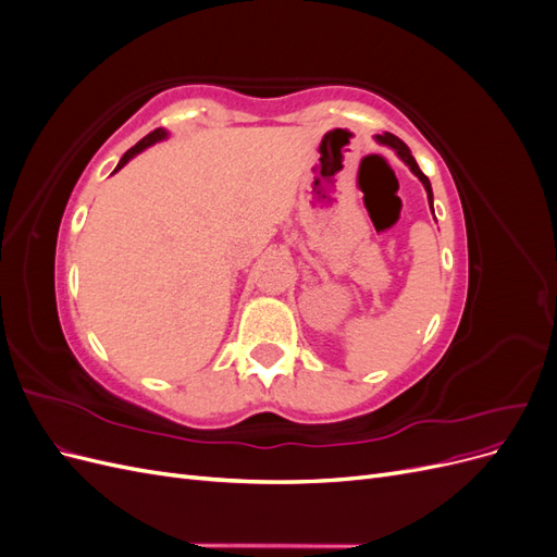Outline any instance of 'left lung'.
Here are the masks:
<instances>
[{
	"mask_svg": "<svg viewBox=\"0 0 557 557\" xmlns=\"http://www.w3.org/2000/svg\"><path fill=\"white\" fill-rule=\"evenodd\" d=\"M376 141L379 144H383V146H391L393 150H395V153H397V158L404 162V164H407L409 166V170L418 176V181L420 183H423V188H425V193H428V201H430V209H432V185H430V178L423 174V172H420V166L416 164V160H413V156H411V150H409V146L407 144H404L401 139H397L395 137V134H391V132H383V134H376ZM432 213H434V209H432Z\"/></svg>",
	"mask_w": 557,
	"mask_h": 557,
	"instance_id": "left-lung-1",
	"label": "left lung"
}]
</instances>
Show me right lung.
<instances>
[{"label": "right lung", "instance_id": "add662e5", "mask_svg": "<svg viewBox=\"0 0 557 557\" xmlns=\"http://www.w3.org/2000/svg\"><path fill=\"white\" fill-rule=\"evenodd\" d=\"M166 137H170V132H166L164 127H158L156 132H150V134H148V137H144V139H141V141H139L137 146H132V148L127 150V153H125V156L121 158V162H117V166H115V170H113V174H115V172H121V170H123V166H125V164H127V162H129V160H132L134 156H139V153H144V150H146V148H150V146H153V144H158V141H164Z\"/></svg>", "mask_w": 557, "mask_h": 557}]
</instances>
